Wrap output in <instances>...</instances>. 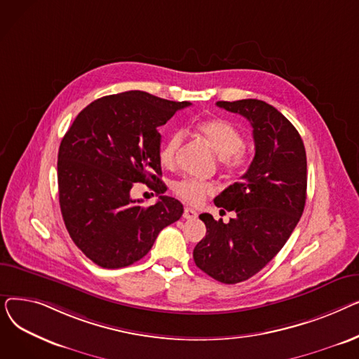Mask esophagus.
<instances>
[{"label":"esophagus","instance_id":"34e87169","mask_svg":"<svg viewBox=\"0 0 359 359\" xmlns=\"http://www.w3.org/2000/svg\"><path fill=\"white\" fill-rule=\"evenodd\" d=\"M198 217V212L195 211V210H192V208H184V211H183V218L184 219H195Z\"/></svg>","mask_w":359,"mask_h":359}]
</instances>
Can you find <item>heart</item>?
Returning <instances> with one entry per match:
<instances>
[{
    "label": "heart",
    "instance_id": "b5f03b06",
    "mask_svg": "<svg viewBox=\"0 0 359 359\" xmlns=\"http://www.w3.org/2000/svg\"><path fill=\"white\" fill-rule=\"evenodd\" d=\"M199 134L208 141L219 157L222 167L230 173H237L246 165L248 156L244 153L243 134L230 121L222 118H211L196 123ZM183 135L176 130L170 134L160 147V161L165 167H172L176 163L177 151L182 145ZM176 195L187 203H201L206 196L214 192V186L208 182L186 177L175 183Z\"/></svg>",
    "mask_w": 359,
    "mask_h": 359
}]
</instances>
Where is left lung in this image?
I'll use <instances>...</instances> for the list:
<instances>
[{
  "instance_id": "left-lung-1",
  "label": "left lung",
  "mask_w": 359,
  "mask_h": 359,
  "mask_svg": "<svg viewBox=\"0 0 359 359\" xmlns=\"http://www.w3.org/2000/svg\"><path fill=\"white\" fill-rule=\"evenodd\" d=\"M238 113L253 128L255 158L236 183L214 203L234 211L229 222L201 214L206 236L196 244L194 260L206 275L237 284L259 271L284 248L303 215L307 195V157L298 130L266 102L244 99L217 102Z\"/></svg>"
}]
</instances>
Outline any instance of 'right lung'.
Here are the masks:
<instances>
[{"mask_svg": "<svg viewBox=\"0 0 359 359\" xmlns=\"http://www.w3.org/2000/svg\"><path fill=\"white\" fill-rule=\"evenodd\" d=\"M189 102H170L132 90L94 100L75 118L58 151V191L65 227L91 262L119 269L142 259L167 225L183 214L170 196L144 206L134 183L161 182L157 130Z\"/></svg>", "mask_w": 359, "mask_h": 359, "instance_id": "add662e5", "label": "right lung"}]
</instances>
